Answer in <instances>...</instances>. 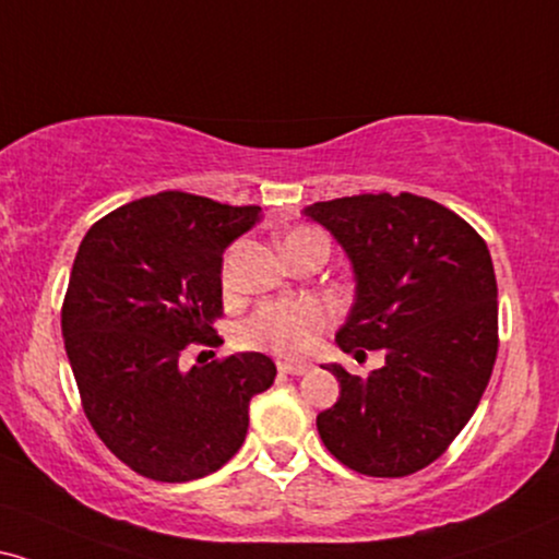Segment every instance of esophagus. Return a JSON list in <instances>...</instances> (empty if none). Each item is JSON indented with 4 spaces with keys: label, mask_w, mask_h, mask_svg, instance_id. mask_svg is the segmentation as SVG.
<instances>
[{
    "label": "esophagus",
    "mask_w": 559,
    "mask_h": 559,
    "mask_svg": "<svg viewBox=\"0 0 559 559\" xmlns=\"http://www.w3.org/2000/svg\"><path fill=\"white\" fill-rule=\"evenodd\" d=\"M312 366L309 364H296V361H278V371L286 373V377H301V373H307Z\"/></svg>",
    "instance_id": "34e87169"
}]
</instances>
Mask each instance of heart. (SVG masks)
Instances as JSON below:
<instances>
[{
  "label": "heart",
  "instance_id": "obj_1",
  "mask_svg": "<svg viewBox=\"0 0 559 559\" xmlns=\"http://www.w3.org/2000/svg\"><path fill=\"white\" fill-rule=\"evenodd\" d=\"M304 235H312L309 229H299L286 237L296 239ZM284 242V245H286ZM328 324V309L322 301L299 296V299H281L260 307L242 328V341L252 348H263L278 356L294 358L304 356L312 348L317 335Z\"/></svg>",
  "mask_w": 559,
  "mask_h": 559
}]
</instances>
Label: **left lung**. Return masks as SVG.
<instances>
[{
    "mask_svg": "<svg viewBox=\"0 0 559 559\" xmlns=\"http://www.w3.org/2000/svg\"><path fill=\"white\" fill-rule=\"evenodd\" d=\"M304 216L353 267L341 350H384L371 377L324 364L341 397L317 415L345 467L405 477L447 451L475 413L498 353V284L483 237L454 211L413 193L312 203Z\"/></svg>",
    "mask_w": 559,
    "mask_h": 559,
    "instance_id": "8db88e82",
    "label": "left lung"
}]
</instances>
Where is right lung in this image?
Listing matches in <instances>:
<instances>
[{"label":"right lung","instance_id":"add662e5","mask_svg":"<svg viewBox=\"0 0 559 559\" xmlns=\"http://www.w3.org/2000/svg\"><path fill=\"white\" fill-rule=\"evenodd\" d=\"M260 218V206L165 190L110 211L76 250L63 345L92 428L139 475L188 483L224 467L250 400L273 384L258 350L182 369L222 314L224 250Z\"/></svg>","mask_w":559,"mask_h":559}]
</instances>
